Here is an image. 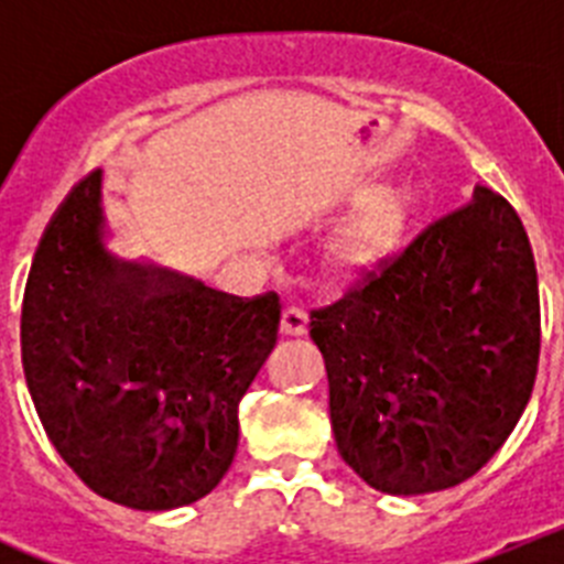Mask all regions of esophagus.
Masks as SVG:
<instances>
[{
    "instance_id": "1",
    "label": "esophagus",
    "mask_w": 564,
    "mask_h": 564,
    "mask_svg": "<svg viewBox=\"0 0 564 564\" xmlns=\"http://www.w3.org/2000/svg\"><path fill=\"white\" fill-rule=\"evenodd\" d=\"M307 330V313L302 307H285L282 311V333L285 336H302Z\"/></svg>"
}]
</instances>
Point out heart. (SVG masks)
<instances>
[{"label":"heart","instance_id":"b5f03b06","mask_svg":"<svg viewBox=\"0 0 564 564\" xmlns=\"http://www.w3.org/2000/svg\"><path fill=\"white\" fill-rule=\"evenodd\" d=\"M415 194L403 183H378L322 239V265L338 276L361 273L381 262L410 228Z\"/></svg>","mask_w":564,"mask_h":564}]
</instances>
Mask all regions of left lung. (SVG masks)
<instances>
[{
  "label": "left lung",
  "mask_w": 564,
  "mask_h": 564,
  "mask_svg": "<svg viewBox=\"0 0 564 564\" xmlns=\"http://www.w3.org/2000/svg\"><path fill=\"white\" fill-rule=\"evenodd\" d=\"M338 455L367 486L412 497L486 466L540 364L534 251L514 206L475 186L336 305L311 313Z\"/></svg>",
  "instance_id": "obj_1"
}]
</instances>
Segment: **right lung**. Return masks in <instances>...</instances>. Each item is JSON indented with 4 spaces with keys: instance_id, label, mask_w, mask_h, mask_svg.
<instances>
[{
    "instance_id": "1",
    "label": "right lung",
    "mask_w": 564,
    "mask_h": 564,
    "mask_svg": "<svg viewBox=\"0 0 564 564\" xmlns=\"http://www.w3.org/2000/svg\"><path fill=\"white\" fill-rule=\"evenodd\" d=\"M104 169L64 197L30 265L22 364L62 460L104 500L169 511L231 466L239 401L271 356L279 296L251 302L107 246Z\"/></svg>"
}]
</instances>
